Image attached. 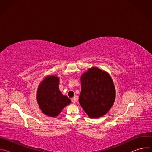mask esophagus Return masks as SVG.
Segmentation results:
<instances>
[{
	"mask_svg": "<svg viewBox=\"0 0 152 152\" xmlns=\"http://www.w3.org/2000/svg\"><path fill=\"white\" fill-rule=\"evenodd\" d=\"M76 99H75V97L72 99V102H73V103H76Z\"/></svg>",
	"mask_w": 152,
	"mask_h": 152,
	"instance_id": "esophagus-1",
	"label": "esophagus"
}]
</instances>
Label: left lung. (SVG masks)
<instances>
[{
	"label": "left lung",
	"instance_id": "8db88e82",
	"mask_svg": "<svg viewBox=\"0 0 152 152\" xmlns=\"http://www.w3.org/2000/svg\"><path fill=\"white\" fill-rule=\"evenodd\" d=\"M81 93L79 102L90 118L104 115L115 99L113 80L107 72L91 67L80 76Z\"/></svg>",
	"mask_w": 152,
	"mask_h": 152
}]
</instances>
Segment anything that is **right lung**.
I'll use <instances>...</instances> for the list:
<instances>
[{
	"label": "right lung",
	"mask_w": 152,
	"mask_h": 152,
	"mask_svg": "<svg viewBox=\"0 0 152 152\" xmlns=\"http://www.w3.org/2000/svg\"><path fill=\"white\" fill-rule=\"evenodd\" d=\"M59 77L49 75L41 82L37 91V101L42 113L51 117H57L71 100L59 89Z\"/></svg>",
	"instance_id": "1"
}]
</instances>
